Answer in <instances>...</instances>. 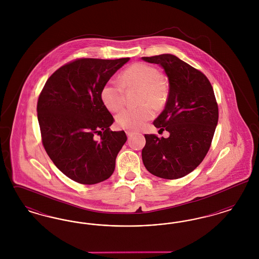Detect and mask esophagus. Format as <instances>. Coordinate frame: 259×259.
Masks as SVG:
<instances>
[{"label": "esophagus", "instance_id": "esophagus-1", "mask_svg": "<svg viewBox=\"0 0 259 259\" xmlns=\"http://www.w3.org/2000/svg\"><path fill=\"white\" fill-rule=\"evenodd\" d=\"M126 134L128 137H131V136L135 135L136 131H133V130H127L126 131Z\"/></svg>", "mask_w": 259, "mask_h": 259}]
</instances>
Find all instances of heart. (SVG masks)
I'll use <instances>...</instances> for the list:
<instances>
[{
  "instance_id": "obj_1",
  "label": "heart",
  "mask_w": 259,
  "mask_h": 259,
  "mask_svg": "<svg viewBox=\"0 0 259 259\" xmlns=\"http://www.w3.org/2000/svg\"><path fill=\"white\" fill-rule=\"evenodd\" d=\"M139 89L137 108L127 109L116 115V123L124 129H138L154 116V110L165 107L169 98V87L161 78L159 71L148 64L135 63L120 75V83L108 80L101 89L104 106L112 112L120 111L125 105L124 89Z\"/></svg>"
}]
</instances>
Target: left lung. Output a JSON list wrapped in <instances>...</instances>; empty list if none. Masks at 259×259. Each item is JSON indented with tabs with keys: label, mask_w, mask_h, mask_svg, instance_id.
<instances>
[{
	"label": "left lung",
	"mask_w": 259,
	"mask_h": 259,
	"mask_svg": "<svg viewBox=\"0 0 259 259\" xmlns=\"http://www.w3.org/2000/svg\"><path fill=\"white\" fill-rule=\"evenodd\" d=\"M159 64L168 75L169 98L153 121L169 138L146 134L142 150L145 167L166 180L183 178L205 158L219 120V106L208 77L172 54L143 57Z\"/></svg>",
	"instance_id": "1"
}]
</instances>
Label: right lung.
<instances>
[{"label": "right lung", "mask_w": 259, "mask_h": 259, "mask_svg": "<svg viewBox=\"0 0 259 259\" xmlns=\"http://www.w3.org/2000/svg\"><path fill=\"white\" fill-rule=\"evenodd\" d=\"M129 58H78L50 75L37 99L41 143L55 166L81 185L108 180L117 153L127 141L104 106L103 85ZM100 135L99 140L95 136Z\"/></svg>", "instance_id": "1"}]
</instances>
